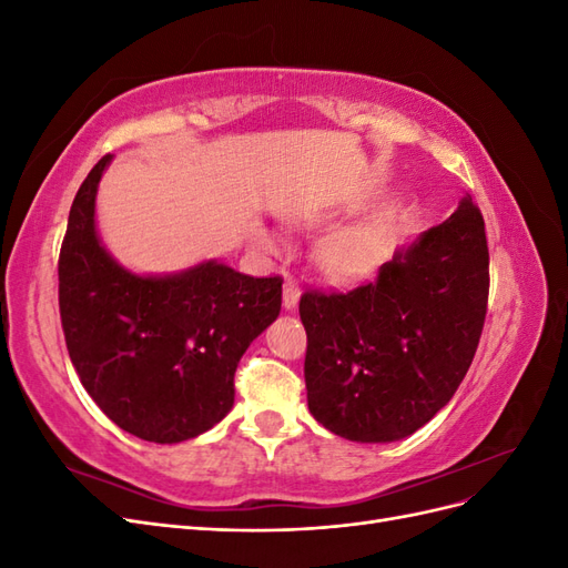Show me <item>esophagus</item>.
<instances>
[{
    "instance_id": "1",
    "label": "esophagus",
    "mask_w": 568,
    "mask_h": 568,
    "mask_svg": "<svg viewBox=\"0 0 568 568\" xmlns=\"http://www.w3.org/2000/svg\"><path fill=\"white\" fill-rule=\"evenodd\" d=\"M301 298V286L296 280H286L284 282V307L286 311H294Z\"/></svg>"
}]
</instances>
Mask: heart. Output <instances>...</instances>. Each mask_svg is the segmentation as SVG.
<instances>
[{
  "instance_id": "heart-1",
  "label": "heart",
  "mask_w": 568,
  "mask_h": 568,
  "mask_svg": "<svg viewBox=\"0 0 568 568\" xmlns=\"http://www.w3.org/2000/svg\"><path fill=\"white\" fill-rule=\"evenodd\" d=\"M257 242L277 248L280 239L270 230H257ZM384 236L376 227H348L326 236L317 248V263L326 277L348 284L367 280L384 263Z\"/></svg>"
}]
</instances>
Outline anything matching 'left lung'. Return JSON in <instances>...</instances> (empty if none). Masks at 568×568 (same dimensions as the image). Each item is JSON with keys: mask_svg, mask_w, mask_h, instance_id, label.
<instances>
[{"mask_svg": "<svg viewBox=\"0 0 568 568\" xmlns=\"http://www.w3.org/2000/svg\"><path fill=\"white\" fill-rule=\"evenodd\" d=\"M484 215L467 194L348 294L307 291L305 388L313 417L355 443L407 438L450 403L488 303Z\"/></svg>", "mask_w": 568, "mask_h": 568, "instance_id": "1", "label": "left lung"}]
</instances>
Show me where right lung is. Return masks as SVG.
I'll return each instance as SVG.
<instances>
[{"instance_id":"right-lung-1","label":"right lung","mask_w":568,"mask_h":568,"mask_svg":"<svg viewBox=\"0 0 568 568\" xmlns=\"http://www.w3.org/2000/svg\"><path fill=\"white\" fill-rule=\"evenodd\" d=\"M111 153L80 184L59 255V311L80 382L123 432L182 443L234 405L239 359L282 311L280 277L205 261L136 274L97 234V189Z\"/></svg>"}]
</instances>
